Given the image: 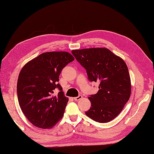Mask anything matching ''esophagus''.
<instances>
[{"instance_id": "obj_1", "label": "esophagus", "mask_w": 154, "mask_h": 154, "mask_svg": "<svg viewBox=\"0 0 154 154\" xmlns=\"http://www.w3.org/2000/svg\"><path fill=\"white\" fill-rule=\"evenodd\" d=\"M83 98V96L82 95H79L77 97H74V100H79L80 99H81Z\"/></svg>"}]
</instances>
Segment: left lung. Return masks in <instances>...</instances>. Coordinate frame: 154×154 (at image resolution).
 I'll list each match as a JSON object with an SVG mask.
<instances>
[{"label":"left lung","mask_w":154,"mask_h":154,"mask_svg":"<svg viewBox=\"0 0 154 154\" xmlns=\"http://www.w3.org/2000/svg\"><path fill=\"white\" fill-rule=\"evenodd\" d=\"M71 52L85 68L89 79L99 83L97 94L88 98L91 106L85 114L98 122H110L120 113L131 94V81L125 61L106 48Z\"/></svg>","instance_id":"1"}]
</instances>
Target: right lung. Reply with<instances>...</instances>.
Listing matches in <instances>:
<instances>
[{"mask_svg": "<svg viewBox=\"0 0 154 154\" xmlns=\"http://www.w3.org/2000/svg\"><path fill=\"white\" fill-rule=\"evenodd\" d=\"M74 60L67 51H49L22 68L17 82L18 100L22 112L34 126L51 128L63 116L69 99L57 82L63 68ZM56 88L60 91L54 96Z\"/></svg>", "mask_w": 154, "mask_h": 154, "instance_id": "obj_1", "label": "right lung"}]
</instances>
